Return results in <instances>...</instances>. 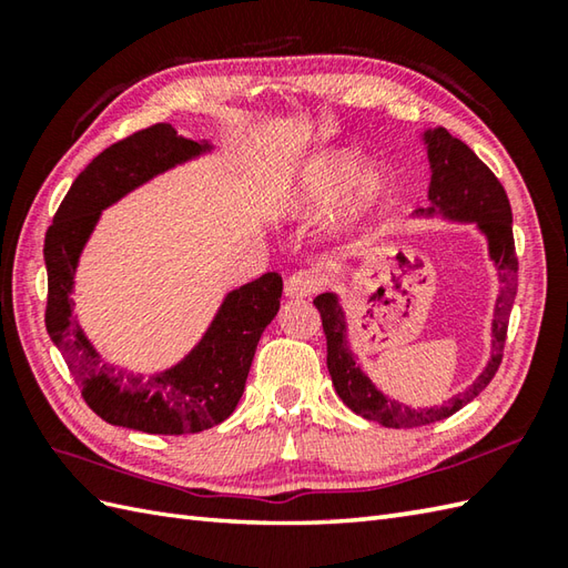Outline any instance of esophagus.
I'll return each instance as SVG.
<instances>
[{
	"label": "esophagus",
	"mask_w": 568,
	"mask_h": 568,
	"mask_svg": "<svg viewBox=\"0 0 568 568\" xmlns=\"http://www.w3.org/2000/svg\"><path fill=\"white\" fill-rule=\"evenodd\" d=\"M320 285H322V281L315 273H310V271L293 273L285 281V297H310L320 291Z\"/></svg>",
	"instance_id": "obj_1"
}]
</instances>
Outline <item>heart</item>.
Instances as JSON below:
<instances>
[{"mask_svg": "<svg viewBox=\"0 0 568 568\" xmlns=\"http://www.w3.org/2000/svg\"><path fill=\"white\" fill-rule=\"evenodd\" d=\"M364 166V153L348 146H324L300 161L285 178L277 214L312 220L339 207L344 229L368 222L393 200V178L381 165Z\"/></svg>", "mask_w": 568, "mask_h": 568, "instance_id": "1", "label": "heart"}]
</instances>
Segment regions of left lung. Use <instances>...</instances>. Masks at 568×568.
<instances>
[{
    "mask_svg": "<svg viewBox=\"0 0 568 568\" xmlns=\"http://www.w3.org/2000/svg\"><path fill=\"white\" fill-rule=\"evenodd\" d=\"M422 143L429 159V207L415 212L419 220L476 224L486 236L488 258L496 268L500 291L493 305L490 320V356L480 368L476 381L449 400L432 407H409L385 395L368 373L361 368L356 354L348 346V322L342 307V297L336 293H322L315 297L320 310L324 336H327V368L336 395L364 419L378 422L383 427H422L432 425L458 413L474 397L484 393L486 385L496 376L503 361L505 332H508L510 310L517 295V256L513 239V212L508 195H505L498 178L490 168L470 151L464 141L454 139L446 129L422 131Z\"/></svg>",
    "mask_w": 568,
    "mask_h": 568,
    "instance_id": "left-lung-1",
    "label": "left lung"
}]
</instances>
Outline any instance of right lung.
<instances>
[{
    "instance_id": "obj_1",
    "label": "right lung",
    "mask_w": 568,
    "mask_h": 568,
    "mask_svg": "<svg viewBox=\"0 0 568 568\" xmlns=\"http://www.w3.org/2000/svg\"><path fill=\"white\" fill-rule=\"evenodd\" d=\"M212 151L210 141L180 136L171 124L136 131L84 168L45 232V329L65 356L84 403L110 425L146 434H195L220 425L241 400L261 334L281 310L277 273L229 291L202 339L178 364L151 376L106 364L72 315L75 271L102 210L155 175Z\"/></svg>"
}]
</instances>
